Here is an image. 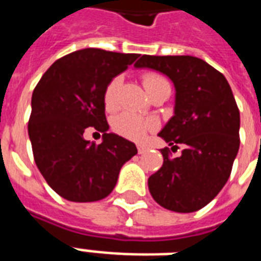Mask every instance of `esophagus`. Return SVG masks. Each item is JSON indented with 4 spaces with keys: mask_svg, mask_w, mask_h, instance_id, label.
<instances>
[{
    "mask_svg": "<svg viewBox=\"0 0 261 261\" xmlns=\"http://www.w3.org/2000/svg\"><path fill=\"white\" fill-rule=\"evenodd\" d=\"M137 147H138L139 154H143V153H146V151H147V146H145V145H141V143H139Z\"/></svg>",
    "mask_w": 261,
    "mask_h": 261,
    "instance_id": "34e87169",
    "label": "esophagus"
}]
</instances>
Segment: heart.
<instances>
[{
  "mask_svg": "<svg viewBox=\"0 0 261 261\" xmlns=\"http://www.w3.org/2000/svg\"><path fill=\"white\" fill-rule=\"evenodd\" d=\"M143 87L145 89L150 90L153 88L163 85V84H169L167 80L164 79L163 75L157 74V73H146L143 75ZM120 77H115L106 89L104 93V102H106L107 108H115L116 106V100H118V89L120 85ZM155 123L150 119H145L139 115L131 114V112H123L115 119L114 128L119 135H122L127 139H133V141H139L145 137L147 131L154 128Z\"/></svg>",
  "mask_w": 261,
  "mask_h": 261,
  "instance_id": "1",
  "label": "heart"
}]
</instances>
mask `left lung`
<instances>
[{"label":"left lung","instance_id":"obj_1","mask_svg":"<svg viewBox=\"0 0 261 261\" xmlns=\"http://www.w3.org/2000/svg\"><path fill=\"white\" fill-rule=\"evenodd\" d=\"M137 69L160 71L173 83V116L159 135L163 167L149 177V191L160 206L194 213L213 200L226 184L240 147V111L222 73L191 55H142Z\"/></svg>","mask_w":261,"mask_h":261}]
</instances>
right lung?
I'll return each instance as SVG.
<instances>
[{"label":"right lung","instance_id":"add662e5","mask_svg":"<svg viewBox=\"0 0 261 261\" xmlns=\"http://www.w3.org/2000/svg\"><path fill=\"white\" fill-rule=\"evenodd\" d=\"M139 54L84 48L55 61L31 100L28 135L36 167L47 184L70 202H96L112 192L119 172L138 150L107 133L104 93ZM88 126L103 133L100 145L87 141Z\"/></svg>","mask_w":261,"mask_h":261}]
</instances>
